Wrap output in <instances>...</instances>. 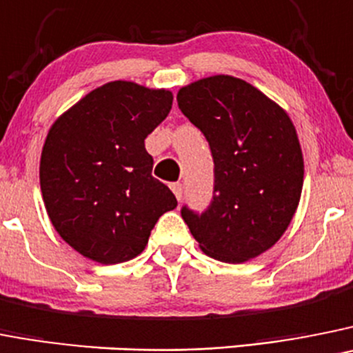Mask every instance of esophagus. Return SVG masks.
Here are the masks:
<instances>
[{
    "instance_id": "esophagus-1",
    "label": "esophagus",
    "mask_w": 353,
    "mask_h": 353,
    "mask_svg": "<svg viewBox=\"0 0 353 353\" xmlns=\"http://www.w3.org/2000/svg\"><path fill=\"white\" fill-rule=\"evenodd\" d=\"M171 190H173V194L174 196H176V199H182V196H183V185L180 182H176V183H171Z\"/></svg>"
}]
</instances>
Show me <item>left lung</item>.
Returning a JSON list of instances; mask_svg holds the SVG:
<instances>
[{"mask_svg":"<svg viewBox=\"0 0 353 353\" xmlns=\"http://www.w3.org/2000/svg\"><path fill=\"white\" fill-rule=\"evenodd\" d=\"M179 108L205 134L213 199L182 219L210 257L240 264L273 247L296 213L305 179L297 132L282 106L248 82L215 75L182 87Z\"/></svg>","mask_w":353,"mask_h":353,"instance_id":"8db88e82","label":"left lung"}]
</instances>
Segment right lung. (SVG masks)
<instances>
[{"label":"right lung","instance_id":"obj_1","mask_svg":"<svg viewBox=\"0 0 353 353\" xmlns=\"http://www.w3.org/2000/svg\"><path fill=\"white\" fill-rule=\"evenodd\" d=\"M173 94L115 80L90 90L45 138L40 185L59 236L83 257L119 264L137 257L174 194L152 176L145 138L170 113Z\"/></svg>","mask_w":353,"mask_h":353}]
</instances>
